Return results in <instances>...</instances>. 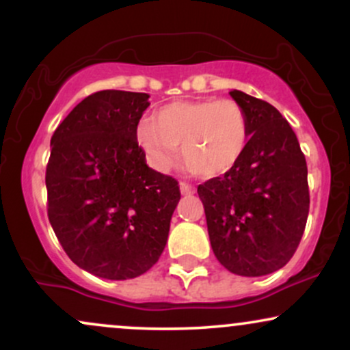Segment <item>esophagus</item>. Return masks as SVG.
Wrapping results in <instances>:
<instances>
[{"label":"esophagus","mask_w":350,"mask_h":350,"mask_svg":"<svg viewBox=\"0 0 350 350\" xmlns=\"http://www.w3.org/2000/svg\"><path fill=\"white\" fill-rule=\"evenodd\" d=\"M179 187H180V192H183V194H194V187L191 186V184H186V183H180L179 184Z\"/></svg>","instance_id":"1"}]
</instances>
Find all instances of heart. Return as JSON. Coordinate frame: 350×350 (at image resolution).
I'll return each instance as SVG.
<instances>
[{
	"instance_id": "obj_1",
	"label": "heart",
	"mask_w": 350,
	"mask_h": 350,
	"mask_svg": "<svg viewBox=\"0 0 350 350\" xmlns=\"http://www.w3.org/2000/svg\"><path fill=\"white\" fill-rule=\"evenodd\" d=\"M248 118L235 100H179L138 124L136 139L158 171L178 159L179 144L189 170L202 178L226 174L240 161L248 143Z\"/></svg>"
}]
</instances>
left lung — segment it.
Here are the masks:
<instances>
[{
    "instance_id": "1",
    "label": "left lung",
    "mask_w": 350,
    "mask_h": 350,
    "mask_svg": "<svg viewBox=\"0 0 350 350\" xmlns=\"http://www.w3.org/2000/svg\"><path fill=\"white\" fill-rule=\"evenodd\" d=\"M232 98L247 113V148L219 178L199 184L212 250L228 271L263 276L291 260L309 212L306 158L283 115L240 90Z\"/></svg>"
}]
</instances>
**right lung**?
<instances>
[{"label": "right lung", "instance_id": "1", "mask_svg": "<svg viewBox=\"0 0 350 350\" xmlns=\"http://www.w3.org/2000/svg\"><path fill=\"white\" fill-rule=\"evenodd\" d=\"M139 92L83 98L51 138L47 217L77 267L107 280L146 273L166 247L179 184L146 164L136 130L150 102Z\"/></svg>", "mask_w": 350, "mask_h": 350}]
</instances>
